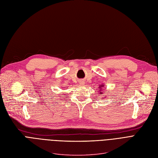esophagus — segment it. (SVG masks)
Returning <instances> with one entry per match:
<instances>
[{
    "mask_svg": "<svg viewBox=\"0 0 158 158\" xmlns=\"http://www.w3.org/2000/svg\"><path fill=\"white\" fill-rule=\"evenodd\" d=\"M79 83H80V85H84L85 82L83 81H79Z\"/></svg>",
    "mask_w": 158,
    "mask_h": 158,
    "instance_id": "esophagus-1",
    "label": "esophagus"
}]
</instances>
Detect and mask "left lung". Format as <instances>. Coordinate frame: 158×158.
I'll list each match as a JSON object with an SVG mask.
<instances>
[{
    "mask_svg": "<svg viewBox=\"0 0 158 158\" xmlns=\"http://www.w3.org/2000/svg\"><path fill=\"white\" fill-rule=\"evenodd\" d=\"M103 86H104V85H100V86H99V89H100V90H99V92H100V94H104V93H106V92H104L103 91V90H102V87H103ZM105 98H106V97H105Z\"/></svg>",
    "mask_w": 158,
    "mask_h": 158,
    "instance_id": "8db88e82",
    "label": "left lung"
}]
</instances>
